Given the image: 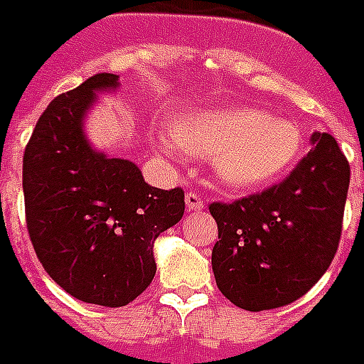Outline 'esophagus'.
I'll use <instances>...</instances> for the list:
<instances>
[{
	"instance_id": "34e87169",
	"label": "esophagus",
	"mask_w": 364,
	"mask_h": 364,
	"mask_svg": "<svg viewBox=\"0 0 364 364\" xmlns=\"http://www.w3.org/2000/svg\"><path fill=\"white\" fill-rule=\"evenodd\" d=\"M186 207L190 209V211H201L205 207V201L201 198H199L198 193H186Z\"/></svg>"
}]
</instances>
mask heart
<instances>
[{"instance_id":"1","label":"heart","mask_w":364,"mask_h":364,"mask_svg":"<svg viewBox=\"0 0 364 364\" xmlns=\"http://www.w3.org/2000/svg\"><path fill=\"white\" fill-rule=\"evenodd\" d=\"M157 146L171 157L184 151L213 157L218 182L245 192L286 174L301 153L303 138L294 120L263 109L209 107L178 114L172 134L157 136Z\"/></svg>"}]
</instances>
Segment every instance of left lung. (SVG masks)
Instances as JSON below:
<instances>
[{"mask_svg":"<svg viewBox=\"0 0 364 364\" xmlns=\"http://www.w3.org/2000/svg\"><path fill=\"white\" fill-rule=\"evenodd\" d=\"M288 176L261 193L211 203L218 289L245 311L284 307L305 296L332 263L348 199L349 163L326 132Z\"/></svg>","mask_w":364,"mask_h":364,"instance_id":"1","label":"left lung"}]
</instances>
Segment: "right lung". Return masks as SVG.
<instances>
[{"mask_svg": "<svg viewBox=\"0 0 364 364\" xmlns=\"http://www.w3.org/2000/svg\"><path fill=\"white\" fill-rule=\"evenodd\" d=\"M100 73L57 95L23 159L26 226L40 263L84 303L124 307L151 284L153 244L184 215V190H159L132 161L109 157L86 138L97 94L119 88Z\"/></svg>", "mask_w": 364, "mask_h": 364, "instance_id": "add662e5", "label": "right lung"}]
</instances>
